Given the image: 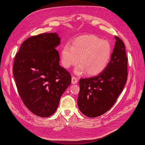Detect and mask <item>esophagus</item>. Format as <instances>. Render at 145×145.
I'll use <instances>...</instances> for the list:
<instances>
[{"label":"esophagus","mask_w":145,"mask_h":145,"mask_svg":"<svg viewBox=\"0 0 145 145\" xmlns=\"http://www.w3.org/2000/svg\"><path fill=\"white\" fill-rule=\"evenodd\" d=\"M78 79L76 77H74V76H72V83L73 84H76L78 82Z\"/></svg>","instance_id":"obj_1"}]
</instances>
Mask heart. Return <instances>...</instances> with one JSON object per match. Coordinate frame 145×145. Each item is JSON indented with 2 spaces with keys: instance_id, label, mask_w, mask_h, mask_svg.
<instances>
[{
  "instance_id": "obj_1",
  "label": "heart",
  "mask_w": 145,
  "mask_h": 145,
  "mask_svg": "<svg viewBox=\"0 0 145 145\" xmlns=\"http://www.w3.org/2000/svg\"><path fill=\"white\" fill-rule=\"evenodd\" d=\"M112 53L110 42L93 35H85L74 40L72 46L64 45L61 51V63L69 68L78 61L74 73L81 74L86 71L90 76L103 72L108 66Z\"/></svg>"
}]
</instances>
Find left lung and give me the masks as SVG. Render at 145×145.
I'll return each mask as SVG.
<instances>
[{
	"label": "left lung",
	"mask_w": 145,
	"mask_h": 145,
	"mask_svg": "<svg viewBox=\"0 0 145 145\" xmlns=\"http://www.w3.org/2000/svg\"><path fill=\"white\" fill-rule=\"evenodd\" d=\"M115 48L110 60L98 75L79 80L78 105L82 113L89 118L108 112L122 91L127 79L125 47L120 37L115 36Z\"/></svg>",
	"instance_id": "8db88e82"
}]
</instances>
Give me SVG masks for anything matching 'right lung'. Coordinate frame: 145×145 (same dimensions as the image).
Segmentation results:
<instances>
[{
  "label": "right lung",
  "mask_w": 145,
  "mask_h": 145,
  "mask_svg": "<svg viewBox=\"0 0 145 145\" xmlns=\"http://www.w3.org/2000/svg\"><path fill=\"white\" fill-rule=\"evenodd\" d=\"M56 33L31 36L15 56L13 74L24 105L35 115L48 117L57 110L61 95L71 83V75L59 64Z\"/></svg>",
  "instance_id": "1"
}]
</instances>
